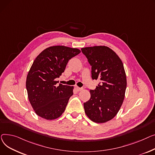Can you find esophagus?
I'll use <instances>...</instances> for the list:
<instances>
[{"mask_svg": "<svg viewBox=\"0 0 155 155\" xmlns=\"http://www.w3.org/2000/svg\"><path fill=\"white\" fill-rule=\"evenodd\" d=\"M75 89L78 91H80L83 89V87H78V86H75Z\"/></svg>", "mask_w": 155, "mask_h": 155, "instance_id": "esophagus-1", "label": "esophagus"}]
</instances>
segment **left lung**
<instances>
[{
    "label": "left lung",
    "instance_id": "1",
    "mask_svg": "<svg viewBox=\"0 0 155 155\" xmlns=\"http://www.w3.org/2000/svg\"><path fill=\"white\" fill-rule=\"evenodd\" d=\"M91 66V78L100 81L91 97L84 103L86 115L95 123L112 120L123 104L126 89L123 64L117 54L106 46L81 49Z\"/></svg>",
    "mask_w": 155,
    "mask_h": 155
}]
</instances>
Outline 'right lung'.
Wrapping results in <instances>:
<instances>
[{"label":"right lung","instance_id":"1","mask_svg":"<svg viewBox=\"0 0 155 155\" xmlns=\"http://www.w3.org/2000/svg\"><path fill=\"white\" fill-rule=\"evenodd\" d=\"M80 52L78 49L56 45L45 49L34 60L27 76L26 89L38 116L52 120L64 111L73 87L58 84L56 79L64 72L68 61Z\"/></svg>","mask_w":155,"mask_h":155}]
</instances>
